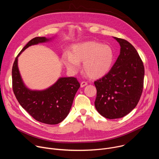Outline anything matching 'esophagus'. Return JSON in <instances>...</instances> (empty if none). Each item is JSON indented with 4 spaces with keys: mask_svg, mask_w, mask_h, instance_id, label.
Returning <instances> with one entry per match:
<instances>
[{
    "mask_svg": "<svg viewBox=\"0 0 159 159\" xmlns=\"http://www.w3.org/2000/svg\"><path fill=\"white\" fill-rule=\"evenodd\" d=\"M87 85V82H85V81H82V82L80 83V87H84V86H85V85Z\"/></svg>",
    "mask_w": 159,
    "mask_h": 159,
    "instance_id": "1",
    "label": "esophagus"
}]
</instances>
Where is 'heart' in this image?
Segmentation results:
<instances>
[{
  "label": "heart",
  "instance_id": "obj_1",
  "mask_svg": "<svg viewBox=\"0 0 159 159\" xmlns=\"http://www.w3.org/2000/svg\"><path fill=\"white\" fill-rule=\"evenodd\" d=\"M114 59L115 53L109 45L97 41L76 44L72 47V53L65 52L62 57L63 63L72 72L78 71L80 62H83L84 72L93 79L107 74L111 69Z\"/></svg>",
  "mask_w": 159,
  "mask_h": 159
}]
</instances>
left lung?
<instances>
[{"instance_id": "left-lung-1", "label": "left lung", "mask_w": 159, "mask_h": 159, "mask_svg": "<svg viewBox=\"0 0 159 159\" xmlns=\"http://www.w3.org/2000/svg\"><path fill=\"white\" fill-rule=\"evenodd\" d=\"M120 54L110 71L94 82L95 107L107 119L122 118L137 105L142 94L145 70L137 50L126 40L114 37Z\"/></svg>"}]
</instances>
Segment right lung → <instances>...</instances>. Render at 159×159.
Returning a JSON list of instances; mask_svg holds the SVG:
<instances>
[{
    "label": "right lung",
    "mask_w": 159,
    "mask_h": 159,
    "mask_svg": "<svg viewBox=\"0 0 159 159\" xmlns=\"http://www.w3.org/2000/svg\"><path fill=\"white\" fill-rule=\"evenodd\" d=\"M49 41L44 37L30 40L16 57L12 69V89L20 105L36 121L57 125L69 115L80 84L75 77H61L48 89L31 90L24 84L17 66V58L27 48Z\"/></svg>",
    "instance_id": "1"
}]
</instances>
